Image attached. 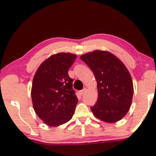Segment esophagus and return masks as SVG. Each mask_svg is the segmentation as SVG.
Returning <instances> with one entry per match:
<instances>
[{
	"label": "esophagus",
	"instance_id": "obj_1",
	"mask_svg": "<svg viewBox=\"0 0 156 156\" xmlns=\"http://www.w3.org/2000/svg\"><path fill=\"white\" fill-rule=\"evenodd\" d=\"M87 92V88H83V89H82V90H80V95L81 96H82V95H84V94L85 93V92Z\"/></svg>",
	"mask_w": 156,
	"mask_h": 156
}]
</instances>
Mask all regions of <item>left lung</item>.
Masks as SVG:
<instances>
[{
  "label": "left lung",
  "mask_w": 156,
  "mask_h": 156,
  "mask_svg": "<svg viewBox=\"0 0 156 156\" xmlns=\"http://www.w3.org/2000/svg\"><path fill=\"white\" fill-rule=\"evenodd\" d=\"M91 69L97 82L98 99L90 109L96 117L115 122L127 113L133 95V84L128 69L111 52L94 50L80 56Z\"/></svg>",
  "instance_id": "1"
}]
</instances>
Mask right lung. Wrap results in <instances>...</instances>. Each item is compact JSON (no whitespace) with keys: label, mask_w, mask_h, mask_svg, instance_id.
Wrapping results in <instances>:
<instances>
[{"label":"right lung","mask_w":156,"mask_h":156,"mask_svg":"<svg viewBox=\"0 0 156 156\" xmlns=\"http://www.w3.org/2000/svg\"><path fill=\"white\" fill-rule=\"evenodd\" d=\"M76 57L64 52L51 55L39 66L33 79L34 111L45 124L51 127L66 123L74 113L78 99L68 72Z\"/></svg>","instance_id":"obj_1"}]
</instances>
